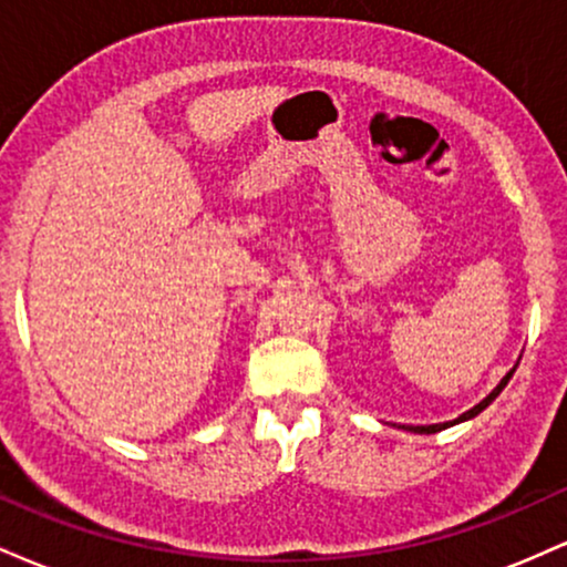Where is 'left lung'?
Returning a JSON list of instances; mask_svg holds the SVG:
<instances>
[{
    "mask_svg": "<svg viewBox=\"0 0 567 567\" xmlns=\"http://www.w3.org/2000/svg\"><path fill=\"white\" fill-rule=\"evenodd\" d=\"M512 373H514V368L509 370V373H506V375H504V379H501V383H498V386H496V389H493V392H491V394H487V396H485V400H483V402H480V405H474L472 410H466V413H461V415H458V419H455V421H447V424H432V426H402V429H408V432H415V434H434V432H442V429H447V426H453V424H461V421H470V419H474V415H477V413H483V410H485L487 405H491V402H493V400H496V396L501 394V389H504V386H506V383H509V379H512Z\"/></svg>",
    "mask_w": 567,
    "mask_h": 567,
    "instance_id": "left-lung-1",
    "label": "left lung"
}]
</instances>
